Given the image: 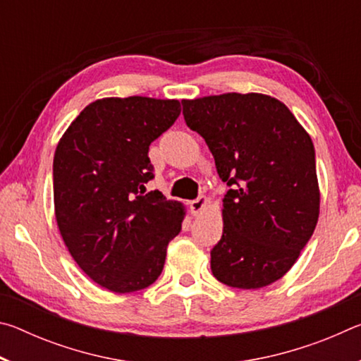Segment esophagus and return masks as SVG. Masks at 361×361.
Returning <instances> with one entry per match:
<instances>
[{
  "label": "esophagus",
  "instance_id": "1",
  "mask_svg": "<svg viewBox=\"0 0 361 361\" xmlns=\"http://www.w3.org/2000/svg\"><path fill=\"white\" fill-rule=\"evenodd\" d=\"M207 202H209V199H207L205 195H200V197L191 200V202H189V209H191L192 215H199V213H202Z\"/></svg>",
  "mask_w": 361,
  "mask_h": 361
}]
</instances>
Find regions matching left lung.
I'll return each mask as SVG.
<instances>
[{"instance_id":"1","label":"left lung","mask_w":361,"mask_h":361,"mask_svg":"<svg viewBox=\"0 0 361 361\" xmlns=\"http://www.w3.org/2000/svg\"><path fill=\"white\" fill-rule=\"evenodd\" d=\"M181 103L186 126L205 140L231 188L223 235L210 252L213 276L242 290L274 283L295 264L319 221L312 140L269 95L231 92Z\"/></svg>"}]
</instances>
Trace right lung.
Here are the masks:
<instances>
[{
  "instance_id": "add662e5",
  "label": "right lung",
  "mask_w": 361,
  "mask_h": 361,
  "mask_svg": "<svg viewBox=\"0 0 361 361\" xmlns=\"http://www.w3.org/2000/svg\"><path fill=\"white\" fill-rule=\"evenodd\" d=\"M178 100L102 99L71 122L54 156L57 226L78 266L100 286L133 293L154 283L185 209L154 178L149 145L173 126Z\"/></svg>"
}]
</instances>
